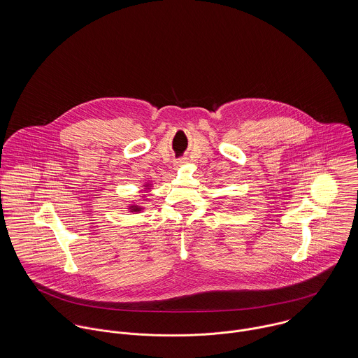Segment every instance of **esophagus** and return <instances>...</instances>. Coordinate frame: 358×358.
<instances>
[{"label":"esophagus","mask_w":358,"mask_h":358,"mask_svg":"<svg viewBox=\"0 0 358 358\" xmlns=\"http://www.w3.org/2000/svg\"><path fill=\"white\" fill-rule=\"evenodd\" d=\"M186 162V158H178L176 161H175V165H182V164H185Z\"/></svg>","instance_id":"obj_1"}]
</instances>
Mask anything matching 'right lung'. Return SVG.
Returning <instances> with one entry per match:
<instances>
[{
	"label": "right lung",
	"mask_w": 358,
	"mask_h": 358,
	"mask_svg": "<svg viewBox=\"0 0 358 358\" xmlns=\"http://www.w3.org/2000/svg\"><path fill=\"white\" fill-rule=\"evenodd\" d=\"M131 208V212H139L142 208L141 206H138V205H131L129 206Z\"/></svg>",
	"instance_id": "add662e5"
}]
</instances>
